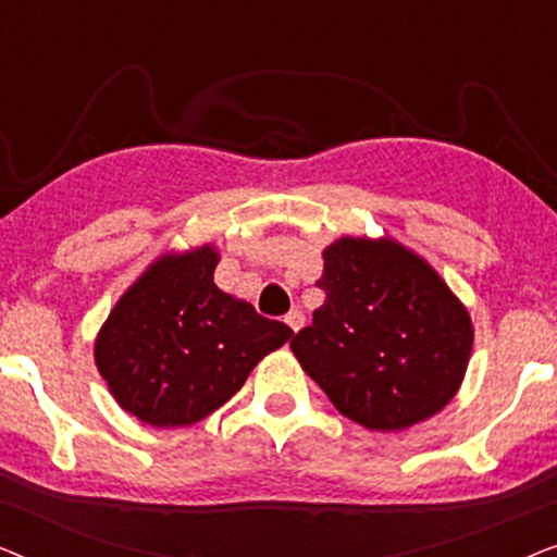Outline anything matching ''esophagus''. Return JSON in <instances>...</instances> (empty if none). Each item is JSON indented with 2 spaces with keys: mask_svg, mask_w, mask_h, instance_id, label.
Instances as JSON below:
<instances>
[{
  "mask_svg": "<svg viewBox=\"0 0 557 557\" xmlns=\"http://www.w3.org/2000/svg\"><path fill=\"white\" fill-rule=\"evenodd\" d=\"M284 322H286L288 326H292V332H299L301 326H304V314H301L299 309H292V311H288V314L284 317Z\"/></svg>",
  "mask_w": 557,
  "mask_h": 557,
  "instance_id": "1",
  "label": "esophagus"
}]
</instances>
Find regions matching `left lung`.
Returning <instances> with one entry per match:
<instances>
[{"label": "left lung", "mask_w": 557, "mask_h": 557, "mask_svg": "<svg viewBox=\"0 0 557 557\" xmlns=\"http://www.w3.org/2000/svg\"><path fill=\"white\" fill-rule=\"evenodd\" d=\"M322 258L326 299L292 339L304 372L370 431H406L444 410L474 347L459 296L391 235H342Z\"/></svg>", "instance_id": "1"}]
</instances>
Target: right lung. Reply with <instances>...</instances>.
<instances>
[{"label":"right lung","instance_id":"add662e5","mask_svg":"<svg viewBox=\"0 0 557 557\" xmlns=\"http://www.w3.org/2000/svg\"><path fill=\"white\" fill-rule=\"evenodd\" d=\"M212 243L166 250L113 304L96 334V368L128 416L193 425L225 406L292 330L220 292Z\"/></svg>","mask_w":557,"mask_h":557}]
</instances>
